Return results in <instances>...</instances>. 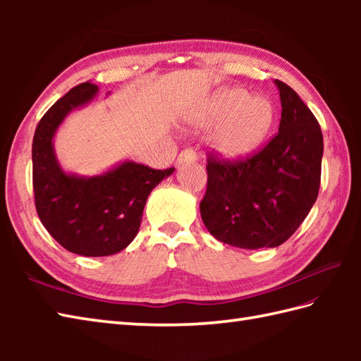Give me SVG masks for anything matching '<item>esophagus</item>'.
<instances>
[{"mask_svg":"<svg viewBox=\"0 0 361 361\" xmlns=\"http://www.w3.org/2000/svg\"><path fill=\"white\" fill-rule=\"evenodd\" d=\"M195 158H197L195 150L192 147H186L180 153L178 158H176V164L181 166L183 163H190V161H195Z\"/></svg>","mask_w":361,"mask_h":361,"instance_id":"esophagus-1","label":"esophagus"}]
</instances>
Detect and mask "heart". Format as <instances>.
<instances>
[{"label":"heart","instance_id":"1","mask_svg":"<svg viewBox=\"0 0 361 361\" xmlns=\"http://www.w3.org/2000/svg\"><path fill=\"white\" fill-rule=\"evenodd\" d=\"M274 106L265 97H251L245 88L221 90L203 114L204 126H221L214 145L225 158L239 159L255 152L270 133Z\"/></svg>","mask_w":361,"mask_h":361}]
</instances>
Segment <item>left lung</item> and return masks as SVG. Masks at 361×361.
<instances>
[{
	"label": "left lung",
	"instance_id": "obj_1",
	"mask_svg": "<svg viewBox=\"0 0 361 361\" xmlns=\"http://www.w3.org/2000/svg\"><path fill=\"white\" fill-rule=\"evenodd\" d=\"M279 132L245 158L208 152V186L200 202L204 226L237 248H274L307 217L321 183L323 133L317 118L287 83Z\"/></svg>",
	"mask_w": 361,
	"mask_h": 361
}]
</instances>
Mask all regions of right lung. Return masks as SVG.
<instances>
[{"label":"right lung","instance_id":"obj_1","mask_svg":"<svg viewBox=\"0 0 361 361\" xmlns=\"http://www.w3.org/2000/svg\"><path fill=\"white\" fill-rule=\"evenodd\" d=\"M97 93L83 82L60 97L43 114L32 141V186L35 209L43 226L74 255L99 257L124 250L140 231L149 194L172 175L173 167L158 171L126 161L104 175L80 178L60 169L52 137L60 122L75 106Z\"/></svg>","mask_w":361,"mask_h":361}]
</instances>
